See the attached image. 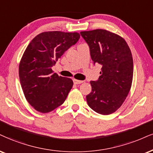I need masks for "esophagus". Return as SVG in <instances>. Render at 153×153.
<instances>
[{"label":"esophagus","mask_w":153,"mask_h":153,"mask_svg":"<svg viewBox=\"0 0 153 153\" xmlns=\"http://www.w3.org/2000/svg\"><path fill=\"white\" fill-rule=\"evenodd\" d=\"M84 82V81H81V80H77V79H74V83L75 84H80Z\"/></svg>","instance_id":"obj_1"}]
</instances>
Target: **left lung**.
I'll return each instance as SVG.
<instances>
[{
    "label": "left lung",
    "mask_w": 153,
    "mask_h": 153,
    "mask_svg": "<svg viewBox=\"0 0 153 153\" xmlns=\"http://www.w3.org/2000/svg\"><path fill=\"white\" fill-rule=\"evenodd\" d=\"M80 34L89 46L94 63L102 65L99 79L90 82L88 105L98 114H111L121 106L131 90L133 76L131 51L122 37L106 30Z\"/></svg>",
    "instance_id": "obj_1"
}]
</instances>
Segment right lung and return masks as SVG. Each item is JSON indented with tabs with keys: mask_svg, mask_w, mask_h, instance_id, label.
Returning a JSON list of instances; mask_svg holds the SVG:
<instances>
[{
	"mask_svg": "<svg viewBox=\"0 0 153 153\" xmlns=\"http://www.w3.org/2000/svg\"><path fill=\"white\" fill-rule=\"evenodd\" d=\"M79 37L76 32H44L34 37L25 50L19 77L25 97L36 111L51 112L67 99L73 81L53 73L52 67Z\"/></svg>",
	"mask_w": 153,
	"mask_h": 153,
	"instance_id": "1",
	"label": "right lung"
}]
</instances>
